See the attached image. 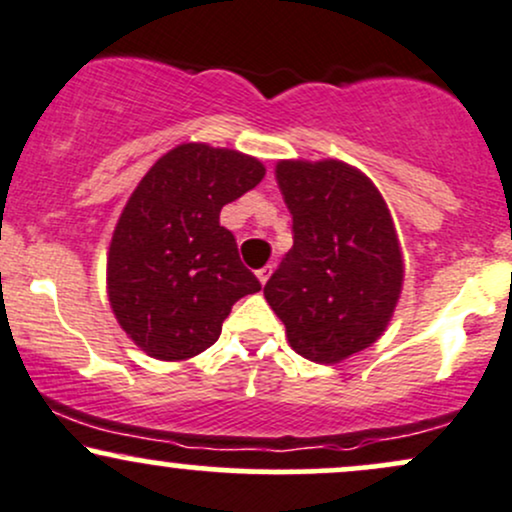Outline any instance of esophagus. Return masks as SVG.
I'll return each instance as SVG.
<instances>
[{"instance_id":"obj_1","label":"esophagus","mask_w":512,"mask_h":512,"mask_svg":"<svg viewBox=\"0 0 512 512\" xmlns=\"http://www.w3.org/2000/svg\"><path fill=\"white\" fill-rule=\"evenodd\" d=\"M269 274H272V267H262V269H257V279H260V284H262V286L267 284Z\"/></svg>"}]
</instances>
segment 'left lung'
I'll list each match as a JSON object with an SVG mask.
<instances>
[{"label": "left lung", "instance_id": "obj_1", "mask_svg": "<svg viewBox=\"0 0 512 512\" xmlns=\"http://www.w3.org/2000/svg\"><path fill=\"white\" fill-rule=\"evenodd\" d=\"M293 248L264 286L296 354L339 363L385 332L404 260L383 195L344 161H279Z\"/></svg>", "mask_w": 512, "mask_h": 512}]
</instances>
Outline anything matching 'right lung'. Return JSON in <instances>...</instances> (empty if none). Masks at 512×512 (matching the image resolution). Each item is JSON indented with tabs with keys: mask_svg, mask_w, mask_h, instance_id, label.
Masks as SVG:
<instances>
[{
	"mask_svg": "<svg viewBox=\"0 0 512 512\" xmlns=\"http://www.w3.org/2000/svg\"><path fill=\"white\" fill-rule=\"evenodd\" d=\"M262 178L257 158L190 142L158 158L127 199L108 250V298L144 354H202L233 303L262 289L219 223L221 209Z\"/></svg>",
	"mask_w": 512,
	"mask_h": 512,
	"instance_id": "right-lung-1",
	"label": "right lung"
}]
</instances>
